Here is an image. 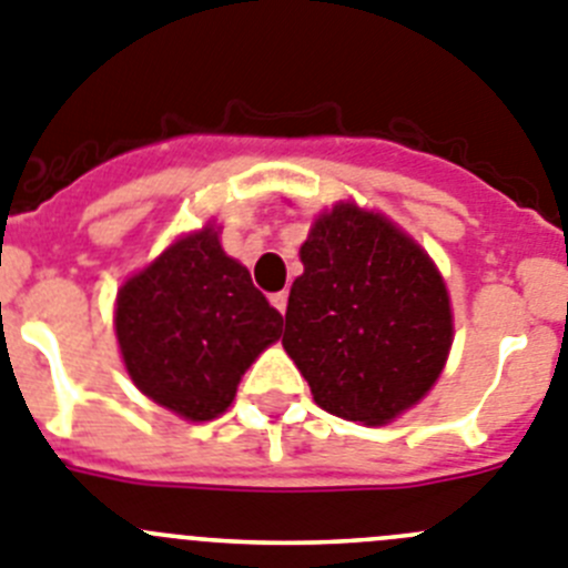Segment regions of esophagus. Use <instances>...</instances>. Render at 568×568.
I'll list each match as a JSON object with an SVG mask.
<instances>
[{"mask_svg":"<svg viewBox=\"0 0 568 568\" xmlns=\"http://www.w3.org/2000/svg\"><path fill=\"white\" fill-rule=\"evenodd\" d=\"M272 305L280 311V314H285V308H288V294H285V291L272 294Z\"/></svg>","mask_w":568,"mask_h":568,"instance_id":"1","label":"esophagus"}]
</instances>
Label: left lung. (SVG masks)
Instances as JSON below:
<instances>
[{"mask_svg":"<svg viewBox=\"0 0 568 568\" xmlns=\"http://www.w3.org/2000/svg\"><path fill=\"white\" fill-rule=\"evenodd\" d=\"M285 354L322 410L367 427L427 396L453 345L449 294L430 254L385 214L336 203L300 248Z\"/></svg>","mask_w":568,"mask_h":568,"instance_id":"8db88e82","label":"left lung"}]
</instances>
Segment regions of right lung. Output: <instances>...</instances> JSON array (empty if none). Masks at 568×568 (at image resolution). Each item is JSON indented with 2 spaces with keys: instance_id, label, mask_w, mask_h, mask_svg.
I'll list each match as a JSON object with an SVG mask.
<instances>
[{
  "instance_id": "right-lung-1",
  "label": "right lung",
  "mask_w": 568,
  "mask_h": 568,
  "mask_svg": "<svg viewBox=\"0 0 568 568\" xmlns=\"http://www.w3.org/2000/svg\"><path fill=\"white\" fill-rule=\"evenodd\" d=\"M283 334V316L229 257L217 232L183 234L115 300V336L144 396L186 422L232 405L243 373Z\"/></svg>"
}]
</instances>
